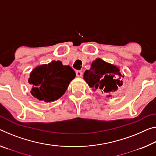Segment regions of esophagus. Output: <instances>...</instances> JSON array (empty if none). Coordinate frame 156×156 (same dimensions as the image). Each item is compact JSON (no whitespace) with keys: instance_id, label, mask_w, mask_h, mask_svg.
Here are the masks:
<instances>
[{"instance_id":"34e87169","label":"esophagus","mask_w":156,"mask_h":156,"mask_svg":"<svg viewBox=\"0 0 156 156\" xmlns=\"http://www.w3.org/2000/svg\"><path fill=\"white\" fill-rule=\"evenodd\" d=\"M76 76H78V77H81V76H83V72L81 71H76Z\"/></svg>"}]
</instances>
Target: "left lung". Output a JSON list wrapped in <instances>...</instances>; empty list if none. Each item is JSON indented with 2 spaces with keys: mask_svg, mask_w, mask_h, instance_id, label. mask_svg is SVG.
I'll list each match as a JSON object with an SVG mask.
<instances>
[{
  "mask_svg": "<svg viewBox=\"0 0 156 156\" xmlns=\"http://www.w3.org/2000/svg\"><path fill=\"white\" fill-rule=\"evenodd\" d=\"M119 71L116 66L97 58L91 63V68L85 71L83 78L94 90L110 94L123 85L121 78L123 76Z\"/></svg>",
  "mask_w": 156,
  "mask_h": 156,
  "instance_id": "obj_1",
  "label": "left lung"
}]
</instances>
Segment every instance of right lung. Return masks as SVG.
I'll return each mask as SVG.
<instances>
[{
  "label": "right lung",
  "instance_id": "obj_1",
  "mask_svg": "<svg viewBox=\"0 0 156 156\" xmlns=\"http://www.w3.org/2000/svg\"><path fill=\"white\" fill-rule=\"evenodd\" d=\"M76 73L69 66L60 61H52L48 65L34 68L30 74L28 83L32 85L31 94L39 101L51 102L60 98L67 90Z\"/></svg>",
  "mask_w": 156,
  "mask_h": 156
}]
</instances>
